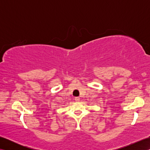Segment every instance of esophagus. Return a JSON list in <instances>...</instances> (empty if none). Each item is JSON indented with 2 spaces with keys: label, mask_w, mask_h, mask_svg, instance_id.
<instances>
[{
  "label": "esophagus",
  "mask_w": 150,
  "mask_h": 150,
  "mask_svg": "<svg viewBox=\"0 0 150 150\" xmlns=\"http://www.w3.org/2000/svg\"><path fill=\"white\" fill-rule=\"evenodd\" d=\"M75 101L79 102V100H80V98H79V97H75Z\"/></svg>",
  "instance_id": "obj_1"
}]
</instances>
